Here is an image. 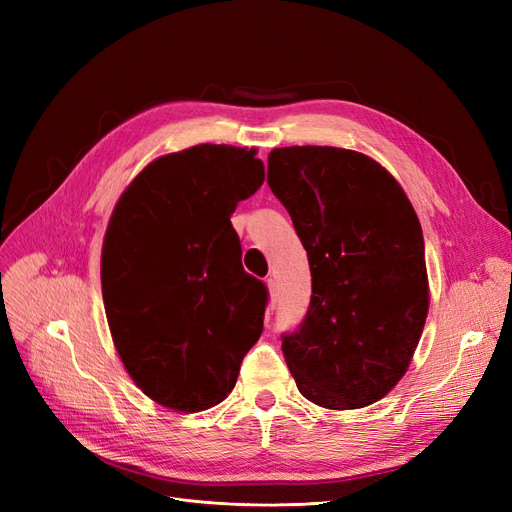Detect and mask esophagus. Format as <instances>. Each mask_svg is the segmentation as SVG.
I'll return each mask as SVG.
<instances>
[{"label": "esophagus", "instance_id": "esophagus-1", "mask_svg": "<svg viewBox=\"0 0 512 512\" xmlns=\"http://www.w3.org/2000/svg\"><path fill=\"white\" fill-rule=\"evenodd\" d=\"M267 286H269V309H275V305H277V282L273 280V277H269Z\"/></svg>", "mask_w": 512, "mask_h": 512}]
</instances>
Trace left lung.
<instances>
[{"label": "left lung", "mask_w": 512, "mask_h": 512, "mask_svg": "<svg viewBox=\"0 0 512 512\" xmlns=\"http://www.w3.org/2000/svg\"><path fill=\"white\" fill-rule=\"evenodd\" d=\"M267 181L290 213L312 299L282 352L316 406L374 404L406 374L427 309L421 222L401 185L359 151L282 147Z\"/></svg>", "instance_id": "8db88e82"}]
</instances>
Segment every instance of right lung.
Listing matches in <instances>:
<instances>
[{"label":"right lung","mask_w":512,"mask_h":512,"mask_svg":"<svg viewBox=\"0 0 512 512\" xmlns=\"http://www.w3.org/2000/svg\"><path fill=\"white\" fill-rule=\"evenodd\" d=\"M254 156L196 145L158 158L128 185L108 222V327L132 380L166 408L220 404L262 333L269 292L245 273L230 224L265 181Z\"/></svg>","instance_id":"right-lung-1"}]
</instances>
